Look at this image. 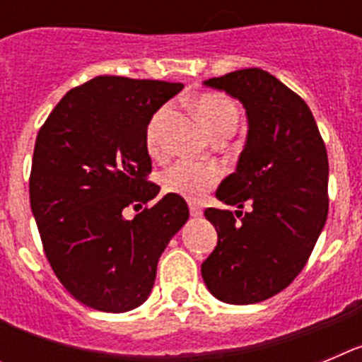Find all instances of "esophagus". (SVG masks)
I'll return each instance as SVG.
<instances>
[{
	"label": "esophagus",
	"instance_id": "34e87169",
	"mask_svg": "<svg viewBox=\"0 0 362 362\" xmlns=\"http://www.w3.org/2000/svg\"><path fill=\"white\" fill-rule=\"evenodd\" d=\"M188 209H190V216H192V217H199L201 214H203V210H201V206H199V204H196V203H190V204H188Z\"/></svg>",
	"mask_w": 362,
	"mask_h": 362
}]
</instances>
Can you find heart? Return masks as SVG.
Listing matches in <instances>:
<instances>
[{"mask_svg":"<svg viewBox=\"0 0 362 362\" xmlns=\"http://www.w3.org/2000/svg\"><path fill=\"white\" fill-rule=\"evenodd\" d=\"M194 110L201 119L206 132L217 139L223 136H232L239 124V110L232 99L219 92H204L194 99ZM168 107L159 108L150 119L145 132L146 150L152 156L159 153V130ZM221 179L219 166L214 163L177 161L170 168H166L161 175L163 190L174 196L185 197L188 201H199L201 197L216 187Z\"/></svg>","mask_w":362,"mask_h":362,"instance_id":"b5f03b06","label":"heart"}]
</instances>
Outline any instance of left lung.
<instances>
[{
    "instance_id": "8db88e82",
    "label": "left lung",
    "mask_w": 362,
    "mask_h": 362,
    "mask_svg": "<svg viewBox=\"0 0 362 362\" xmlns=\"http://www.w3.org/2000/svg\"><path fill=\"white\" fill-rule=\"evenodd\" d=\"M204 85L238 98L248 114L238 170L216 196L250 210H204L217 245L201 274L217 299L254 305L283 292L317 243L328 216V153L305 99L267 70H235Z\"/></svg>"
}]
</instances>
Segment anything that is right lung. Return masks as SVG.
<instances>
[{
  "mask_svg": "<svg viewBox=\"0 0 362 362\" xmlns=\"http://www.w3.org/2000/svg\"><path fill=\"white\" fill-rule=\"evenodd\" d=\"M183 83L98 76L65 94L43 123L32 158L30 209L47 259L66 292L101 312L148 297L158 261L187 223L183 197L148 179L150 119ZM146 206L132 221L122 210Z\"/></svg>",
  "mask_w": 362,
  "mask_h": 362,
  "instance_id": "right-lung-1",
  "label": "right lung"
}]
</instances>
